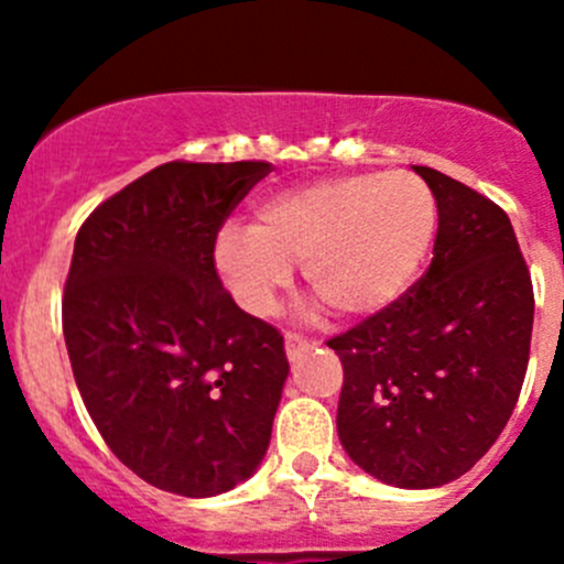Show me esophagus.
I'll list each match as a JSON object with an SVG mask.
<instances>
[{
	"label": "esophagus",
	"mask_w": 564,
	"mask_h": 564,
	"mask_svg": "<svg viewBox=\"0 0 564 564\" xmlns=\"http://www.w3.org/2000/svg\"><path fill=\"white\" fill-rule=\"evenodd\" d=\"M283 346H286V355H289V360H294V357L300 355V351H305L308 349V340L303 338V335H297V333H286V338H283Z\"/></svg>",
	"instance_id": "1"
}]
</instances>
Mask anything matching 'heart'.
<instances>
[{"label":"heart","mask_w":564,"mask_h":564,"mask_svg":"<svg viewBox=\"0 0 564 564\" xmlns=\"http://www.w3.org/2000/svg\"><path fill=\"white\" fill-rule=\"evenodd\" d=\"M434 237L436 198L420 176H333L272 193L253 209L250 229L226 226L215 267L253 316L275 308L294 261L335 314L371 316L412 286Z\"/></svg>","instance_id":"obj_1"}]
</instances>
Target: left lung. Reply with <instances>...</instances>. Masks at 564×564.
Returning <instances> with one entry per match:
<instances>
[{
    "label": "left lung",
    "instance_id": "left-lung-1",
    "mask_svg": "<svg viewBox=\"0 0 564 564\" xmlns=\"http://www.w3.org/2000/svg\"><path fill=\"white\" fill-rule=\"evenodd\" d=\"M440 209L429 272L401 300L327 340L344 366L338 440L395 488H440L497 442L524 384L534 297L505 209L414 166Z\"/></svg>",
    "mask_w": 564,
    "mask_h": 564
}]
</instances>
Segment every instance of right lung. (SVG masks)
Returning <instances> with one entry per match:
<instances>
[{
  "label": "right lung",
  "mask_w": 564,
  "mask_h": 564,
  "mask_svg": "<svg viewBox=\"0 0 564 564\" xmlns=\"http://www.w3.org/2000/svg\"><path fill=\"white\" fill-rule=\"evenodd\" d=\"M270 169L163 163L78 229L62 300L73 377L113 456L161 491L218 497L270 447L283 335L215 270L226 215Z\"/></svg>",
  "instance_id": "right-lung-1"
}]
</instances>
